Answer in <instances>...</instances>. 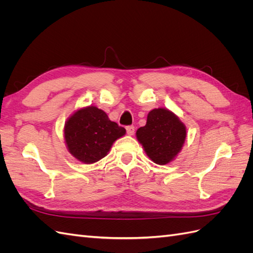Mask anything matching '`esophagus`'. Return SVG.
Instances as JSON below:
<instances>
[{
  "label": "esophagus",
  "mask_w": 253,
  "mask_h": 253,
  "mask_svg": "<svg viewBox=\"0 0 253 253\" xmlns=\"http://www.w3.org/2000/svg\"><path fill=\"white\" fill-rule=\"evenodd\" d=\"M126 133H127V135H129V136L134 135V133H135V127H134L133 126H126Z\"/></svg>",
  "instance_id": "1"
}]
</instances>
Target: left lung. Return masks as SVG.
Segmentation results:
<instances>
[{
    "mask_svg": "<svg viewBox=\"0 0 253 253\" xmlns=\"http://www.w3.org/2000/svg\"><path fill=\"white\" fill-rule=\"evenodd\" d=\"M187 128L172 111L158 108L149 112L147 125L139 127L136 138L153 163L164 166L177 157L186 141Z\"/></svg>",
    "mask_w": 253,
    "mask_h": 253,
    "instance_id": "8db88e82",
    "label": "left lung"
}]
</instances>
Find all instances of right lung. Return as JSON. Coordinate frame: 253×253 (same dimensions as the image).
<instances>
[{"label":"right lung","mask_w":253,"mask_h":253,"mask_svg":"<svg viewBox=\"0 0 253 253\" xmlns=\"http://www.w3.org/2000/svg\"><path fill=\"white\" fill-rule=\"evenodd\" d=\"M126 128L110 120L106 113L89 105L75 111L63 128L65 145L78 162L91 165L108 155L113 143L126 135Z\"/></svg>","instance_id":"1"}]
</instances>
